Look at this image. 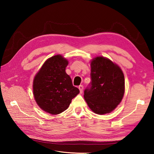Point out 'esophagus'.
Masks as SVG:
<instances>
[{"label": "esophagus", "mask_w": 154, "mask_h": 154, "mask_svg": "<svg viewBox=\"0 0 154 154\" xmlns=\"http://www.w3.org/2000/svg\"><path fill=\"white\" fill-rule=\"evenodd\" d=\"M79 89L80 91V93H82L83 92V86L82 85H80L79 86Z\"/></svg>", "instance_id": "obj_1"}]
</instances>
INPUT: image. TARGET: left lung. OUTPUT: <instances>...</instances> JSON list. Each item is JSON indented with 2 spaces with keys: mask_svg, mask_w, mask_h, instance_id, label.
Masks as SVG:
<instances>
[{
  "mask_svg": "<svg viewBox=\"0 0 154 154\" xmlns=\"http://www.w3.org/2000/svg\"><path fill=\"white\" fill-rule=\"evenodd\" d=\"M91 87L85 90L84 98L94 113H111L121 103L125 92L124 75L111 60L97 56L90 62Z\"/></svg>",
  "mask_w": 154,
  "mask_h": 154,
  "instance_id": "8db88e82",
  "label": "left lung"
}]
</instances>
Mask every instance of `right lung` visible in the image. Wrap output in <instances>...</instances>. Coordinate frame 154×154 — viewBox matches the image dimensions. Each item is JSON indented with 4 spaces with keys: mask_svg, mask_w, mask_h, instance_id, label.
<instances>
[{
    "mask_svg": "<svg viewBox=\"0 0 154 154\" xmlns=\"http://www.w3.org/2000/svg\"><path fill=\"white\" fill-rule=\"evenodd\" d=\"M68 64L69 61L62 56H54L44 62L34 78V98L38 106L47 113H61L79 93L65 71Z\"/></svg>",
    "mask_w": 154,
    "mask_h": 154,
    "instance_id": "add662e5",
    "label": "right lung"
}]
</instances>
